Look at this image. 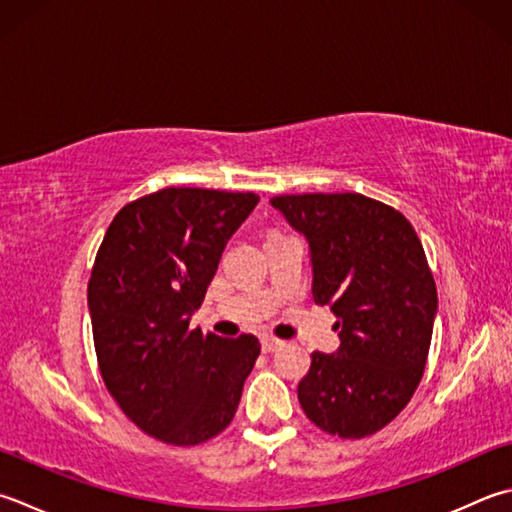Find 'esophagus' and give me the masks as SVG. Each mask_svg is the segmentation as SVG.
Returning <instances> with one entry per match:
<instances>
[{"mask_svg": "<svg viewBox=\"0 0 512 512\" xmlns=\"http://www.w3.org/2000/svg\"><path fill=\"white\" fill-rule=\"evenodd\" d=\"M282 346H284L282 339H275V337H268V335L262 337V350H264V353H275V350L282 348Z\"/></svg>", "mask_w": 512, "mask_h": 512, "instance_id": "1", "label": "esophagus"}]
</instances>
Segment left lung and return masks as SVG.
<instances>
[{
    "label": "left lung",
    "mask_w": 512,
    "mask_h": 512,
    "mask_svg": "<svg viewBox=\"0 0 512 512\" xmlns=\"http://www.w3.org/2000/svg\"><path fill=\"white\" fill-rule=\"evenodd\" d=\"M304 235L313 299L337 315L339 348L315 350L297 397L330 435L359 439L402 413L422 382L437 288L408 219L359 193L270 199Z\"/></svg>",
    "instance_id": "obj_1"
}]
</instances>
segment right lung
Returning <instances> with one entry per match:
<instances>
[{"mask_svg":"<svg viewBox=\"0 0 512 512\" xmlns=\"http://www.w3.org/2000/svg\"><path fill=\"white\" fill-rule=\"evenodd\" d=\"M255 193L164 188L110 222L88 282L99 370L130 422L159 442L195 446L233 422L259 339L190 330L228 239Z\"/></svg>","mask_w":512,"mask_h":512,"instance_id":"obj_1","label":"right lung"}]
</instances>
